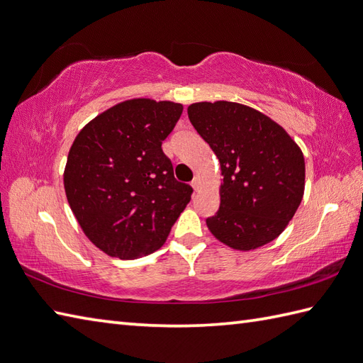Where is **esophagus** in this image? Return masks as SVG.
Here are the masks:
<instances>
[{"mask_svg":"<svg viewBox=\"0 0 363 363\" xmlns=\"http://www.w3.org/2000/svg\"><path fill=\"white\" fill-rule=\"evenodd\" d=\"M190 185L193 187V190H198L199 189V178H198V176H195V178H193Z\"/></svg>","mask_w":363,"mask_h":363,"instance_id":"1","label":"esophagus"}]
</instances>
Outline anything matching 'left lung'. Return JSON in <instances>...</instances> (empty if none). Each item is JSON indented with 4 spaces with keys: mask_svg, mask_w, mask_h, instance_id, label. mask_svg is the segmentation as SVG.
Here are the masks:
<instances>
[{
    "mask_svg": "<svg viewBox=\"0 0 363 363\" xmlns=\"http://www.w3.org/2000/svg\"><path fill=\"white\" fill-rule=\"evenodd\" d=\"M187 113L221 165V204L206 220L208 230L237 250L275 240L305 191L300 147L277 122L246 105L199 102Z\"/></svg>",
    "mask_w": 363,
    "mask_h": 363,
    "instance_id": "left-lung-1",
    "label": "left lung"
}]
</instances>
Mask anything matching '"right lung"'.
<instances>
[{
  "label": "right lung",
  "instance_id": "add662e5",
  "mask_svg": "<svg viewBox=\"0 0 363 363\" xmlns=\"http://www.w3.org/2000/svg\"><path fill=\"white\" fill-rule=\"evenodd\" d=\"M181 114V104L133 99L99 114L75 138L65 168L66 198L105 254H153L190 202L193 189L174 179L162 151Z\"/></svg>",
  "mask_w": 363,
  "mask_h": 363
}]
</instances>
